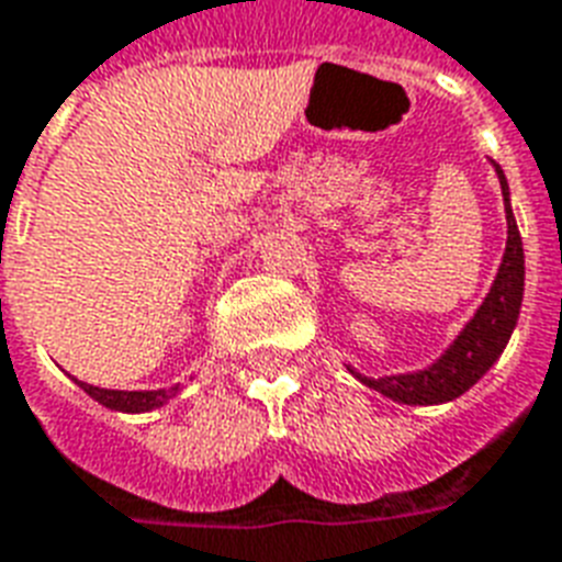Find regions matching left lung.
I'll return each mask as SVG.
<instances>
[{
  "mask_svg": "<svg viewBox=\"0 0 562 562\" xmlns=\"http://www.w3.org/2000/svg\"><path fill=\"white\" fill-rule=\"evenodd\" d=\"M504 191V209H507V250L501 259L498 277L492 282L490 294L483 300L477 315L465 324L457 341L445 350V357L436 366L415 371V374H395V376H371L353 374L366 385L376 389L380 395L401 401V404H445L469 392L477 383L492 362L501 357V350L507 348L509 333L516 327L521 310V294H525V250H521V235L509 209V188L504 179V170L495 165Z\"/></svg>",
  "mask_w": 562,
  "mask_h": 562,
  "instance_id": "left-lung-1",
  "label": "left lung"
}]
</instances>
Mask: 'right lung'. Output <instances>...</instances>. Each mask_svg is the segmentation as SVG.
Segmentation results:
<instances>
[{"label":"right lung","mask_w":562,"mask_h":562,"mask_svg":"<svg viewBox=\"0 0 562 562\" xmlns=\"http://www.w3.org/2000/svg\"><path fill=\"white\" fill-rule=\"evenodd\" d=\"M76 383L93 397V401H100L102 406H109V409H117V413H147V409H156V406L167 404L170 397L177 395L179 389H158V392H114V389H100V385L91 383Z\"/></svg>","instance_id":"right-lung-1"}]
</instances>
